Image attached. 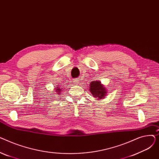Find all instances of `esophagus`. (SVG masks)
<instances>
[{"label": "esophagus", "mask_w": 159, "mask_h": 159, "mask_svg": "<svg viewBox=\"0 0 159 159\" xmlns=\"http://www.w3.org/2000/svg\"><path fill=\"white\" fill-rule=\"evenodd\" d=\"M73 82L75 85H78L79 84V80L77 79H73Z\"/></svg>", "instance_id": "1"}]
</instances>
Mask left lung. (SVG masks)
I'll list each match as a JSON object with an SVG mask.
<instances>
[{"label": "left lung", "mask_w": 159, "mask_h": 159, "mask_svg": "<svg viewBox=\"0 0 159 159\" xmlns=\"http://www.w3.org/2000/svg\"><path fill=\"white\" fill-rule=\"evenodd\" d=\"M89 90L92 95L95 98H97L98 100L104 98L107 93V89L100 80L91 82L89 84Z\"/></svg>", "instance_id": "8db88e82"}]
</instances>
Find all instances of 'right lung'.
Segmentation results:
<instances>
[{
    "instance_id": "add662e5",
    "label": "right lung",
    "mask_w": 159,
    "mask_h": 159,
    "mask_svg": "<svg viewBox=\"0 0 159 159\" xmlns=\"http://www.w3.org/2000/svg\"><path fill=\"white\" fill-rule=\"evenodd\" d=\"M56 88H55V92H56L57 94H59V95H61V91H62V89H61V88L59 87V85H57L56 86H55Z\"/></svg>"
}]
</instances>
